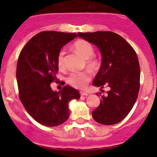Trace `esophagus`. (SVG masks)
<instances>
[{
	"mask_svg": "<svg viewBox=\"0 0 157 157\" xmlns=\"http://www.w3.org/2000/svg\"><path fill=\"white\" fill-rule=\"evenodd\" d=\"M80 94H81V96H88L89 95V94L86 92H80Z\"/></svg>",
	"mask_w": 157,
	"mask_h": 157,
	"instance_id": "1",
	"label": "esophagus"
}]
</instances>
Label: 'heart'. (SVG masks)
I'll list each match as a JSON object with an SVG mask.
<instances>
[{
	"label": "heart",
	"instance_id": "1",
	"mask_svg": "<svg viewBox=\"0 0 157 157\" xmlns=\"http://www.w3.org/2000/svg\"><path fill=\"white\" fill-rule=\"evenodd\" d=\"M73 49L85 59H86V64L90 68H96L98 63L96 59H93L94 49L92 44L86 40H78L73 45ZM63 56L64 51L60 50L57 57V63L59 68L63 67ZM91 79V75L88 71H74L71 72L67 78V82L75 88L84 89Z\"/></svg>",
	"mask_w": 157,
	"mask_h": 157
}]
</instances>
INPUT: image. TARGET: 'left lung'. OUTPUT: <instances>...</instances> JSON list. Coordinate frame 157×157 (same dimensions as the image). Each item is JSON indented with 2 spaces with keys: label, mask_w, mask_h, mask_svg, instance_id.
<instances>
[{
  "label": "left lung",
  "mask_w": 157,
  "mask_h": 157,
  "mask_svg": "<svg viewBox=\"0 0 157 157\" xmlns=\"http://www.w3.org/2000/svg\"><path fill=\"white\" fill-rule=\"evenodd\" d=\"M78 35L95 45L102 56L93 85L110 88L107 96H101V104L92 112L93 118L104 125L120 123L129 114L138 98L140 66L137 54L123 37L113 32L78 33ZM99 94L101 93H97Z\"/></svg>",
  "instance_id": "left-lung-1"
}]
</instances>
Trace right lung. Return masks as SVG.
<instances>
[{
  "instance_id": "add662e5",
  "label": "right lung",
  "mask_w": 157,
  "mask_h": 157,
  "mask_svg": "<svg viewBox=\"0 0 157 157\" xmlns=\"http://www.w3.org/2000/svg\"><path fill=\"white\" fill-rule=\"evenodd\" d=\"M77 34L42 31L36 34L20 52L16 67L19 99L30 116L40 124L56 127L69 117L68 104L78 99V91L70 86L53 91L51 82L57 78V57L63 45Z\"/></svg>"
}]
</instances>
